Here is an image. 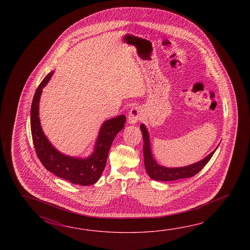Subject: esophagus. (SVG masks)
Listing matches in <instances>:
<instances>
[{"label":"esophagus","instance_id":"1","mask_svg":"<svg viewBox=\"0 0 250 250\" xmlns=\"http://www.w3.org/2000/svg\"><path fill=\"white\" fill-rule=\"evenodd\" d=\"M143 117V112L139 107H134L128 113V123L131 124L138 123Z\"/></svg>","mask_w":250,"mask_h":250}]
</instances>
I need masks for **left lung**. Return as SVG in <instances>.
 <instances>
[{
    "label": "left lung",
    "mask_w": 250,
    "mask_h": 250,
    "mask_svg": "<svg viewBox=\"0 0 250 250\" xmlns=\"http://www.w3.org/2000/svg\"><path fill=\"white\" fill-rule=\"evenodd\" d=\"M140 129L142 131L143 136V152H144V164L146 172L148 173L151 179L154 181H171L190 178L196 175L200 170L205 167V165L208 164L210 159L212 158V154H214L215 150L212 153L208 154L206 158L201 160L200 162L196 163L194 165H188L186 167H180V168H166L161 165H157L154 161L151 149H150V141H149V135L146 128L144 124L140 125Z\"/></svg>",
    "instance_id": "left-lung-1"
}]
</instances>
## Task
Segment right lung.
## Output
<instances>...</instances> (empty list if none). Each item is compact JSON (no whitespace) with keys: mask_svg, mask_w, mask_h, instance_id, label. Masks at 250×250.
<instances>
[{"mask_svg":"<svg viewBox=\"0 0 250 250\" xmlns=\"http://www.w3.org/2000/svg\"><path fill=\"white\" fill-rule=\"evenodd\" d=\"M53 72H50L38 85L33 97L30 112V125L33 143L38 159L46 170L73 184L88 186L101 177L106 165L107 157L112 142L119 131L124 127L126 116L120 115L103 124L96 141L94 154L86 159H79L61 154L43 135L38 117L39 99L42 88L47 84Z\"/></svg>","mask_w":250,"mask_h":250,"instance_id":"obj_1","label":"right lung"}]
</instances>
